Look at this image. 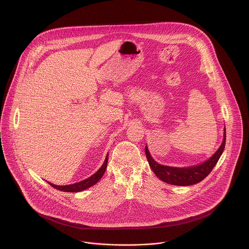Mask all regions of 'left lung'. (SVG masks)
<instances>
[{"mask_svg": "<svg viewBox=\"0 0 249 249\" xmlns=\"http://www.w3.org/2000/svg\"><path fill=\"white\" fill-rule=\"evenodd\" d=\"M223 141L217 151L208 159L206 161L202 162L201 164L191 167H171V166L161 165L155 161L153 158L148 151L147 145H145V155L147 161L150 165V168L154 172L155 175L160 178L161 181L175 185V186H190L201 182L206 178L211 171L213 170L214 165L217 163L220 156L224 151L226 143V129L224 128V135Z\"/></svg>", "mask_w": 249, "mask_h": 249, "instance_id": "obj_1", "label": "left lung"}]
</instances>
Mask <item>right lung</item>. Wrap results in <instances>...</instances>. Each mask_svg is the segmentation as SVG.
<instances>
[{"mask_svg":"<svg viewBox=\"0 0 249 249\" xmlns=\"http://www.w3.org/2000/svg\"><path fill=\"white\" fill-rule=\"evenodd\" d=\"M107 161H108V154L107 155V158L105 160L104 164L95 173L94 175H92L90 178H87V179H85L83 181H80L78 183H74V184H71V185H66V186H57V185H54V184L49 183V182H48V184L51 187H53L54 189L60 190V191H65V192H79V191H82V190L89 189V187L95 185L102 178V177L105 174V172H106V170H107Z\"/></svg>","mask_w":249,"mask_h":249,"instance_id":"obj_1","label":"right lung"}]
</instances>
